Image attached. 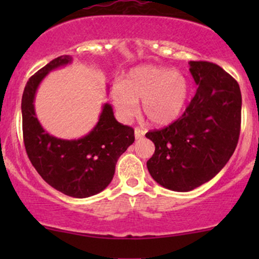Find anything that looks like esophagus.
Here are the masks:
<instances>
[{
    "mask_svg": "<svg viewBox=\"0 0 259 259\" xmlns=\"http://www.w3.org/2000/svg\"><path fill=\"white\" fill-rule=\"evenodd\" d=\"M145 134H146V130L145 129H142V127H135V138L136 139H141Z\"/></svg>",
    "mask_w": 259,
    "mask_h": 259,
    "instance_id": "obj_1",
    "label": "esophagus"
}]
</instances>
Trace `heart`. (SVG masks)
Listing matches in <instances>:
<instances>
[{
    "label": "heart",
    "instance_id": "b5f03b06",
    "mask_svg": "<svg viewBox=\"0 0 259 259\" xmlns=\"http://www.w3.org/2000/svg\"><path fill=\"white\" fill-rule=\"evenodd\" d=\"M190 81L179 70L159 65H141L130 70L121 84L112 88V101L123 119L142 112L152 124L165 125L179 118L190 96Z\"/></svg>",
    "mask_w": 259,
    "mask_h": 259
}]
</instances>
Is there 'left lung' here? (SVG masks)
Returning <instances> with one entry per match:
<instances>
[{"mask_svg":"<svg viewBox=\"0 0 259 259\" xmlns=\"http://www.w3.org/2000/svg\"><path fill=\"white\" fill-rule=\"evenodd\" d=\"M198 86L179 119L153 130L146 138L154 144L147 160L151 177L171 191L187 192L207 183L233 156L241 125V91L237 81L219 65L190 62Z\"/></svg>","mask_w":259,"mask_h":259,"instance_id":"8db88e82","label":"left lung"}]
</instances>
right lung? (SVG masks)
I'll list each match as a JSON object with an SVG mask.
<instances>
[{
    "label": "right lung",
    "mask_w": 259,
    "mask_h": 259,
    "mask_svg": "<svg viewBox=\"0 0 259 259\" xmlns=\"http://www.w3.org/2000/svg\"><path fill=\"white\" fill-rule=\"evenodd\" d=\"M72 62L70 56H61L26 82L22 99L23 138L31 164L50 186L70 197L85 198L111 184L118 158L135 136L133 127L118 123L109 103L102 106L96 125L80 139H58L44 129L34 106L38 85L50 72Z\"/></svg>",
    "instance_id": "right-lung-1"
}]
</instances>
